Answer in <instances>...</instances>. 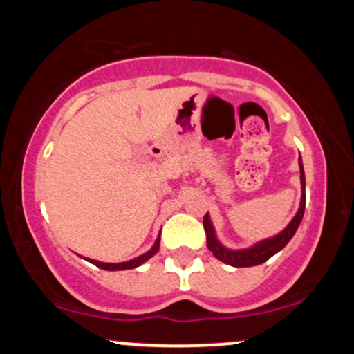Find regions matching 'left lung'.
<instances>
[{
	"label": "left lung",
	"instance_id": "8db88e82",
	"mask_svg": "<svg viewBox=\"0 0 354 354\" xmlns=\"http://www.w3.org/2000/svg\"><path fill=\"white\" fill-rule=\"evenodd\" d=\"M298 161H299V171H301V176H299L301 178V203H299L298 213H296V216L291 219L290 225H288L281 233L276 234V236L263 239V241L256 243L254 246L248 248V250H238V251L226 250V248L216 239V234H214L213 225H211L208 213L205 214V218H203V226H205V231H206V246H208V250L216 256L219 261L226 263V265H231V266H236V268L261 265V263L268 261L271 256L278 253V251H281L283 248L290 243V239L293 238L296 230H298L299 223H301L303 214H304V205H306V194H304L306 181H304L301 156L298 158Z\"/></svg>",
	"mask_w": 354,
	"mask_h": 354
}]
</instances>
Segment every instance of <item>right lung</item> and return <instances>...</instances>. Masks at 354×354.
I'll list each match as a JSON object with an SVG mask.
<instances>
[{
	"label": "right lung",
	"mask_w": 354,
	"mask_h": 354,
	"mask_svg": "<svg viewBox=\"0 0 354 354\" xmlns=\"http://www.w3.org/2000/svg\"><path fill=\"white\" fill-rule=\"evenodd\" d=\"M158 250H160V236H158L156 241H154V245L151 250L148 251V253L138 256V258L131 259V261H124V263H101V261H96V259H88L89 263H93L95 266L101 268V270H106V271H120V270H133V268L143 265L145 261H148L151 256H154L158 253Z\"/></svg>",
	"instance_id": "1"
}]
</instances>
